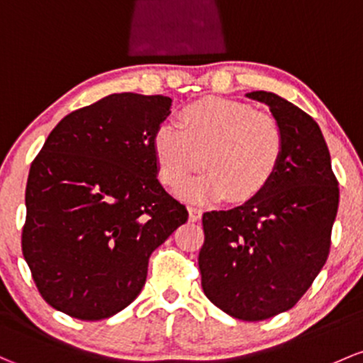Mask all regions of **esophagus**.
<instances>
[{
	"instance_id": "1",
	"label": "esophagus",
	"mask_w": 363,
	"mask_h": 363,
	"mask_svg": "<svg viewBox=\"0 0 363 363\" xmlns=\"http://www.w3.org/2000/svg\"><path fill=\"white\" fill-rule=\"evenodd\" d=\"M189 220H198L201 217V208L200 207H189Z\"/></svg>"
}]
</instances>
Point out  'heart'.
Wrapping results in <instances>:
<instances>
[{
    "label": "heart",
    "instance_id": "heart-1",
    "mask_svg": "<svg viewBox=\"0 0 363 363\" xmlns=\"http://www.w3.org/2000/svg\"><path fill=\"white\" fill-rule=\"evenodd\" d=\"M179 121H163L151 139L158 177L175 189L200 165L181 196L213 201L228 194L247 201L268 188L284 155V135L269 114L255 113L245 102L211 97L188 104Z\"/></svg>",
    "mask_w": 363,
    "mask_h": 363
}]
</instances>
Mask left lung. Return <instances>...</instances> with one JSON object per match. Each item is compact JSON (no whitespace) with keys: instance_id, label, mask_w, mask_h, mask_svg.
Wrapping results in <instances>:
<instances>
[{"instance_id":"obj_1","label":"left lung","mask_w":363,"mask_h":363,"mask_svg":"<svg viewBox=\"0 0 363 363\" xmlns=\"http://www.w3.org/2000/svg\"><path fill=\"white\" fill-rule=\"evenodd\" d=\"M264 102L284 135L268 188L231 211L201 217L198 255L205 296L233 318L257 322L291 310L325 264L339 188L322 130L310 114L272 91Z\"/></svg>"}]
</instances>
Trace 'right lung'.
<instances>
[{
  "mask_svg": "<svg viewBox=\"0 0 363 363\" xmlns=\"http://www.w3.org/2000/svg\"><path fill=\"white\" fill-rule=\"evenodd\" d=\"M170 106L165 95H108L62 118L30 163L22 254L55 310L102 320L127 308L152 252L188 220L151 150Z\"/></svg>",
  "mask_w": 363,
  "mask_h": 363,
  "instance_id": "right-lung-1",
  "label": "right lung"
}]
</instances>
